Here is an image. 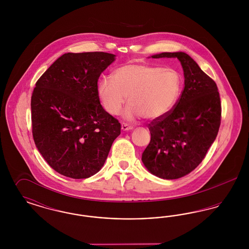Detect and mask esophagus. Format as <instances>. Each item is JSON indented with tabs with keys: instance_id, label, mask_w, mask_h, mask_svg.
Returning a JSON list of instances; mask_svg holds the SVG:
<instances>
[{
	"instance_id": "esophagus-1",
	"label": "esophagus",
	"mask_w": 249,
	"mask_h": 249,
	"mask_svg": "<svg viewBox=\"0 0 249 249\" xmlns=\"http://www.w3.org/2000/svg\"><path fill=\"white\" fill-rule=\"evenodd\" d=\"M133 129V127L132 126H130L129 124H127V123H122L121 124V130H130Z\"/></svg>"
}]
</instances>
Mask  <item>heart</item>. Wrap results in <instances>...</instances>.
<instances>
[{"label": "heart", "instance_id": "heart-1", "mask_svg": "<svg viewBox=\"0 0 249 249\" xmlns=\"http://www.w3.org/2000/svg\"><path fill=\"white\" fill-rule=\"evenodd\" d=\"M181 91V77L173 69L130 61L116 69L113 79L105 77L98 83V93L111 115H119L127 101L124 117H142L155 120L164 117L176 105Z\"/></svg>", "mask_w": 249, "mask_h": 249}]
</instances>
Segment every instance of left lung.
<instances>
[{
    "mask_svg": "<svg viewBox=\"0 0 249 249\" xmlns=\"http://www.w3.org/2000/svg\"><path fill=\"white\" fill-rule=\"evenodd\" d=\"M152 58H178L185 86L171 111L148 124L151 139L142 160L156 177L178 179L201 163L215 140L221 122L220 97L215 82L188 54L164 52Z\"/></svg>",
    "mask_w": 249,
    "mask_h": 249,
    "instance_id": "obj_1",
    "label": "left lung"
}]
</instances>
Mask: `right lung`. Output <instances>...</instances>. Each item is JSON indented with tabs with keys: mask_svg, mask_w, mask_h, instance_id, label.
<instances>
[{
	"mask_svg": "<svg viewBox=\"0 0 249 249\" xmlns=\"http://www.w3.org/2000/svg\"><path fill=\"white\" fill-rule=\"evenodd\" d=\"M114 59L106 52L66 53L36 82L33 137L48 165L64 177L98 173L120 134L119 120L103 108L98 93V79Z\"/></svg>",
	"mask_w": 249,
	"mask_h": 249,
	"instance_id": "right-lung-1",
	"label": "right lung"
}]
</instances>
